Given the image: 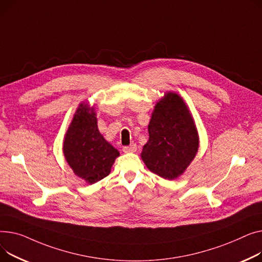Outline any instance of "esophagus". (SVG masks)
<instances>
[{
    "instance_id": "34e87169",
    "label": "esophagus",
    "mask_w": 262,
    "mask_h": 262,
    "mask_svg": "<svg viewBox=\"0 0 262 262\" xmlns=\"http://www.w3.org/2000/svg\"><path fill=\"white\" fill-rule=\"evenodd\" d=\"M136 150H137V147H136V145H134V144H132V145H130V146H126V147L122 148V151H124L125 153H133V152H135Z\"/></svg>"
}]
</instances>
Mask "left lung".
<instances>
[{"mask_svg":"<svg viewBox=\"0 0 262 262\" xmlns=\"http://www.w3.org/2000/svg\"><path fill=\"white\" fill-rule=\"evenodd\" d=\"M148 132L141 153L147 168L165 180L181 177L195 158L200 141L189 107L176 92H166L156 103Z\"/></svg>","mask_w":262,"mask_h":262,"instance_id":"left-lung-1","label":"left lung"}]
</instances>
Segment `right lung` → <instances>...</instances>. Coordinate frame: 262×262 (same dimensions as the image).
I'll return each mask as SVG.
<instances>
[{
  "instance_id": "obj_1",
  "label": "right lung",
  "mask_w": 262,
  "mask_h": 262,
  "mask_svg": "<svg viewBox=\"0 0 262 262\" xmlns=\"http://www.w3.org/2000/svg\"><path fill=\"white\" fill-rule=\"evenodd\" d=\"M63 155L75 176L94 184L111 172L119 151L104 140L97 126L95 107L79 103L63 140Z\"/></svg>"
}]
</instances>
